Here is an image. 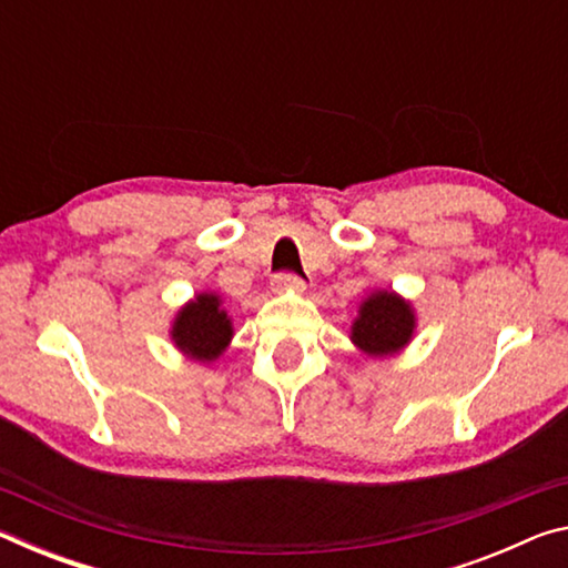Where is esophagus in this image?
Segmentation results:
<instances>
[{
    "label": "esophagus",
    "instance_id": "1",
    "mask_svg": "<svg viewBox=\"0 0 568 568\" xmlns=\"http://www.w3.org/2000/svg\"><path fill=\"white\" fill-rule=\"evenodd\" d=\"M273 291L275 293H287V291H295V293H303L305 291V281L301 275H293V273H277L273 275Z\"/></svg>",
    "mask_w": 568,
    "mask_h": 568
}]
</instances>
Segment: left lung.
Returning a JSON list of instances; mask_svg holds the SVG:
<instances>
[{"mask_svg":"<svg viewBox=\"0 0 568 568\" xmlns=\"http://www.w3.org/2000/svg\"><path fill=\"white\" fill-rule=\"evenodd\" d=\"M416 331V313L410 303L393 291H376L361 303L358 318L351 325V341L363 353L393 355L406 348Z\"/></svg>","mask_w":568,"mask_h":568,"instance_id":"obj_1","label":"left lung"}]
</instances>
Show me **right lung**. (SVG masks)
Listing matches in <instances>:
<instances>
[{
  "label": "right lung",
  "mask_w": 568,
  "mask_h": 568,
  "mask_svg": "<svg viewBox=\"0 0 568 568\" xmlns=\"http://www.w3.org/2000/svg\"><path fill=\"white\" fill-rule=\"evenodd\" d=\"M220 295L200 293L195 301L185 303L172 321V343L180 353L200 363H213L223 355V351L233 338V321L227 311L220 307Z\"/></svg>",
  "instance_id": "add662e5"
}]
</instances>
